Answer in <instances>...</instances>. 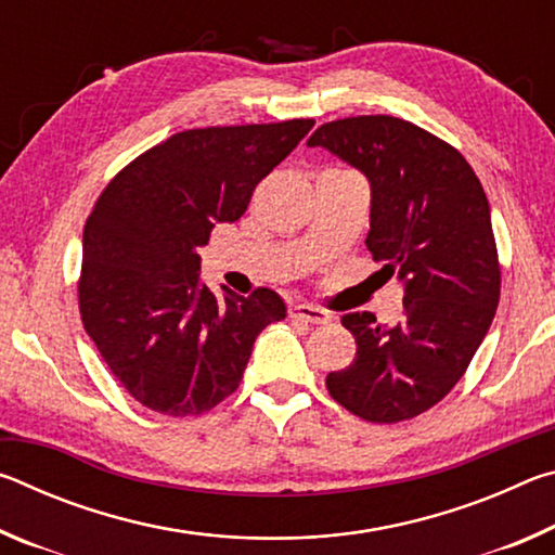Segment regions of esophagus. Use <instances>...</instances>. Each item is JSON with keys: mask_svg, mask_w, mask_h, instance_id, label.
Returning a JSON list of instances; mask_svg holds the SVG:
<instances>
[{"mask_svg": "<svg viewBox=\"0 0 555 555\" xmlns=\"http://www.w3.org/2000/svg\"><path fill=\"white\" fill-rule=\"evenodd\" d=\"M288 318H291V321L311 323V325H323V323L331 321V315H327L323 308H315V306H308V304L291 306L288 308Z\"/></svg>", "mask_w": 555, "mask_h": 555, "instance_id": "esophagus-1", "label": "esophagus"}]
</instances>
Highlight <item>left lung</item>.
<instances>
[{
  "mask_svg": "<svg viewBox=\"0 0 555 555\" xmlns=\"http://www.w3.org/2000/svg\"><path fill=\"white\" fill-rule=\"evenodd\" d=\"M323 146L370 178L367 249L403 281V313L379 325L347 313L354 335L350 367L325 387L354 416L399 424L446 397L490 331L500 304L490 203L465 156L430 131L389 115H360L318 127Z\"/></svg>",
  "mask_w": 555,
  "mask_h": 555,
  "instance_id": "obj_1",
  "label": "left lung"
}]
</instances>
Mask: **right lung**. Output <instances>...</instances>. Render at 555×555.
Segmentation results:
<instances>
[{
	"mask_svg": "<svg viewBox=\"0 0 555 555\" xmlns=\"http://www.w3.org/2000/svg\"><path fill=\"white\" fill-rule=\"evenodd\" d=\"M313 119L205 127L168 137L112 178L82 230L86 333L142 406L198 416L237 391L257 335L284 321L271 288L222 296L201 281L215 222L247 210L257 183Z\"/></svg>",
	"mask_w": 555,
	"mask_h": 555,
	"instance_id": "1",
	"label": "right lung"
}]
</instances>
